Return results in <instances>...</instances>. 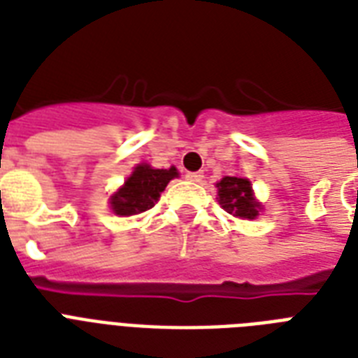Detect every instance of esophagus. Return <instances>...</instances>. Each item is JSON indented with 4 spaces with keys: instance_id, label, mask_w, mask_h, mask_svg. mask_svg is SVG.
<instances>
[{
    "instance_id": "esophagus-1",
    "label": "esophagus",
    "mask_w": 358,
    "mask_h": 358,
    "mask_svg": "<svg viewBox=\"0 0 358 358\" xmlns=\"http://www.w3.org/2000/svg\"><path fill=\"white\" fill-rule=\"evenodd\" d=\"M185 178L189 180V182H195V184H199V182H202V178H204V174L202 173H185Z\"/></svg>"
}]
</instances>
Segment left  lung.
<instances>
[{
	"mask_svg": "<svg viewBox=\"0 0 358 358\" xmlns=\"http://www.w3.org/2000/svg\"><path fill=\"white\" fill-rule=\"evenodd\" d=\"M219 204L224 208V212L241 219H255L258 215L260 204L255 201L250 182L247 178H236V176H224L217 184Z\"/></svg>",
	"mask_w": 358,
	"mask_h": 358,
	"instance_id": "1",
	"label": "left lung"
}]
</instances>
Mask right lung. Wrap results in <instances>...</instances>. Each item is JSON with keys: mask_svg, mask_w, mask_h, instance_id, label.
I'll return each instance as SVG.
<instances>
[{"mask_svg": "<svg viewBox=\"0 0 358 358\" xmlns=\"http://www.w3.org/2000/svg\"><path fill=\"white\" fill-rule=\"evenodd\" d=\"M178 171L171 169H152L148 165L135 167L134 174L129 176L124 185L111 199V208L117 215H137L150 210L159 199L167 184Z\"/></svg>", "mask_w": 358, "mask_h": 358, "instance_id": "right-lung-1", "label": "right lung"}]
</instances>
